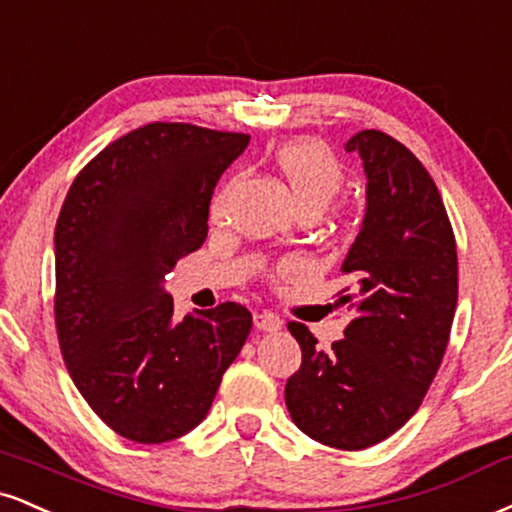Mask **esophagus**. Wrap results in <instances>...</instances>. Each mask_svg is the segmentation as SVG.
<instances>
[{
    "mask_svg": "<svg viewBox=\"0 0 512 512\" xmlns=\"http://www.w3.org/2000/svg\"><path fill=\"white\" fill-rule=\"evenodd\" d=\"M255 326L260 331H279L281 329V317L274 312H257Z\"/></svg>",
    "mask_w": 512,
    "mask_h": 512,
    "instance_id": "obj_1",
    "label": "esophagus"
}]
</instances>
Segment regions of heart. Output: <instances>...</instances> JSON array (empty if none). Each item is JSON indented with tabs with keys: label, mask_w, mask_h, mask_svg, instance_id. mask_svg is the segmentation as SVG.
Segmentation results:
<instances>
[{
	"label": "heart",
	"mask_w": 512,
	"mask_h": 512,
	"mask_svg": "<svg viewBox=\"0 0 512 512\" xmlns=\"http://www.w3.org/2000/svg\"><path fill=\"white\" fill-rule=\"evenodd\" d=\"M276 166L286 178L288 188L298 202V209H326L341 193L346 171L338 157L324 143L312 138H298L276 150ZM293 264H281L279 274H288Z\"/></svg>",
	"instance_id": "b5f03b06"
}]
</instances>
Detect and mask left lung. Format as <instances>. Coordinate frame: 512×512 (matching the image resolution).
I'll use <instances>...</instances> for the list:
<instances>
[{
  "mask_svg": "<svg viewBox=\"0 0 512 512\" xmlns=\"http://www.w3.org/2000/svg\"><path fill=\"white\" fill-rule=\"evenodd\" d=\"M346 150L367 176L365 219L341 267L355 288L338 298L353 322L326 353L305 324H288L303 365L286 381V408L310 439L362 451L415 415L439 372L458 305V252L439 188L408 147L360 131Z\"/></svg>",
  "mask_w": 512,
  "mask_h": 512,
  "instance_id": "8db88e82",
  "label": "left lung"
}]
</instances>
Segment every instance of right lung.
<instances>
[{
  "mask_svg": "<svg viewBox=\"0 0 512 512\" xmlns=\"http://www.w3.org/2000/svg\"><path fill=\"white\" fill-rule=\"evenodd\" d=\"M250 143L193 123H147L71 183L54 231V319L73 384L123 439L164 443L205 420L252 329L248 307L174 319L164 276L207 238L209 200Z\"/></svg>",
  "mask_w": 512,
  "mask_h": 512,
  "instance_id": "obj_1",
  "label": "right lung"
}]
</instances>
